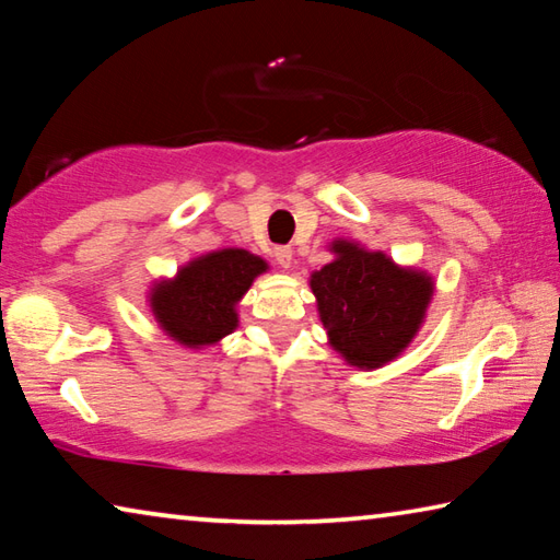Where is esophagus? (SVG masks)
Masks as SVG:
<instances>
[{
    "label": "esophagus",
    "mask_w": 560,
    "mask_h": 560,
    "mask_svg": "<svg viewBox=\"0 0 560 560\" xmlns=\"http://www.w3.org/2000/svg\"><path fill=\"white\" fill-rule=\"evenodd\" d=\"M273 259H277L283 269H289L291 261H293L291 246H277V249H273Z\"/></svg>",
    "instance_id": "esophagus-1"
}]
</instances>
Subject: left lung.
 <instances>
[{
  "mask_svg": "<svg viewBox=\"0 0 560 560\" xmlns=\"http://www.w3.org/2000/svg\"><path fill=\"white\" fill-rule=\"evenodd\" d=\"M330 252L336 259L308 279L328 346L348 365L375 371L412 343L428 316L434 279L350 240L330 242Z\"/></svg>",
  "mask_w": 560,
  "mask_h": 560,
  "instance_id": "1",
  "label": "left lung"
}]
</instances>
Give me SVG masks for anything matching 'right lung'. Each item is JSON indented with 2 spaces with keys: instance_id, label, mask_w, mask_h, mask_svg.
<instances>
[{
  "instance_id": "right-lung-1",
  "label": "right lung",
  "mask_w": 560,
  "mask_h": 560,
  "mask_svg": "<svg viewBox=\"0 0 560 560\" xmlns=\"http://www.w3.org/2000/svg\"><path fill=\"white\" fill-rule=\"evenodd\" d=\"M269 264L246 249H217L179 267L150 289V311L165 336L202 350L240 326L236 306Z\"/></svg>"
}]
</instances>
